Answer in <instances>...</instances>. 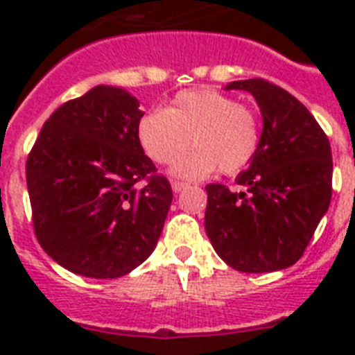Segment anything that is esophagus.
Listing matches in <instances>:
<instances>
[{
    "instance_id": "1",
    "label": "esophagus",
    "mask_w": 355,
    "mask_h": 355,
    "mask_svg": "<svg viewBox=\"0 0 355 355\" xmlns=\"http://www.w3.org/2000/svg\"><path fill=\"white\" fill-rule=\"evenodd\" d=\"M171 188H173V191H175V193H180L182 189L188 188V184H186V182H178V180H175V182H171Z\"/></svg>"
}]
</instances>
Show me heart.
<instances>
[{"label": "heart", "instance_id": "obj_1", "mask_svg": "<svg viewBox=\"0 0 355 355\" xmlns=\"http://www.w3.org/2000/svg\"><path fill=\"white\" fill-rule=\"evenodd\" d=\"M139 141L158 164H171L184 178L210 177L217 169L234 175L254 160L259 145V123L252 108L236 103L227 94L199 88L178 92L171 107L155 108L139 119Z\"/></svg>", "mask_w": 355, "mask_h": 355}]
</instances>
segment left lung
I'll return each instance as SVG.
<instances>
[{
    "label": "left lung",
    "mask_w": 355,
    "mask_h": 355,
    "mask_svg": "<svg viewBox=\"0 0 355 355\" xmlns=\"http://www.w3.org/2000/svg\"><path fill=\"white\" fill-rule=\"evenodd\" d=\"M225 90L252 94L263 130L254 160L236 178L243 189L206 186V234L232 269H286L302 258L330 206V141L308 108L269 80H234Z\"/></svg>",
    "instance_id": "left-lung-1"
}]
</instances>
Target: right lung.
Segmentation results:
<instances>
[{"label": "right lung", "mask_w": 355, "mask_h": 355, "mask_svg": "<svg viewBox=\"0 0 355 355\" xmlns=\"http://www.w3.org/2000/svg\"><path fill=\"white\" fill-rule=\"evenodd\" d=\"M141 116L127 90L99 85L58 107L31 149L36 239L75 275L125 276L158 243L173 189L139 144Z\"/></svg>", "instance_id": "1"}]
</instances>
